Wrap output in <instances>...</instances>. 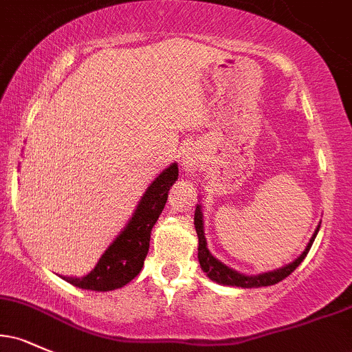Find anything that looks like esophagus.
<instances>
[{"instance_id":"34e87169","label":"esophagus","mask_w":352,"mask_h":352,"mask_svg":"<svg viewBox=\"0 0 352 352\" xmlns=\"http://www.w3.org/2000/svg\"><path fill=\"white\" fill-rule=\"evenodd\" d=\"M200 164H201V159H200L199 152L193 151V148H188V151H185L184 157H182V165L185 167V170L195 172L197 168L200 167Z\"/></svg>"}]
</instances>
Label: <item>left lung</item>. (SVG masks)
<instances>
[{
    "mask_svg": "<svg viewBox=\"0 0 352 352\" xmlns=\"http://www.w3.org/2000/svg\"><path fill=\"white\" fill-rule=\"evenodd\" d=\"M193 225H195L197 235H199V261H200L201 270H204V273H207L210 280L218 283V285L238 286V288H261V286H272V285H276V283H280L281 280H285L286 276H289V274L296 270V266H300L301 261L305 260V256L309 252L311 245H313L314 238L318 235L319 227H321V223H319L316 230H314L313 236L309 238L305 252H302L296 260L292 261V263L281 266V268L273 270V272H266L260 274H245V273L236 272V270L230 268V266H227L225 263H221L220 260H217V258L210 253L207 246V238H205V232H204V213H201V205H197Z\"/></svg>",
    "mask_w": 352,
    "mask_h": 352,
    "instance_id": "left-lung-1",
    "label": "left lung"
}]
</instances>
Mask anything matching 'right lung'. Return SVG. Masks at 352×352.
Returning a JSON list of instances; mask_svg holds the SVG:
<instances>
[{
  "instance_id": "right-lung-1",
  "label": "right lung",
  "mask_w": 352,
  "mask_h": 352,
  "mask_svg": "<svg viewBox=\"0 0 352 352\" xmlns=\"http://www.w3.org/2000/svg\"><path fill=\"white\" fill-rule=\"evenodd\" d=\"M179 179V165L173 162L148 185L142 199L106 252L99 258L98 265L84 276H60L71 285L91 292H112L131 283L144 266L147 256L151 232L162 213L168 190Z\"/></svg>"
}]
</instances>
